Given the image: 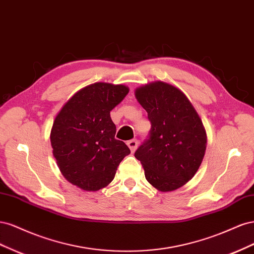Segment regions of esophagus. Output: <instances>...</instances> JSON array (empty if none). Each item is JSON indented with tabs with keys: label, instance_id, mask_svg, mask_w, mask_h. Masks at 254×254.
I'll return each instance as SVG.
<instances>
[{
	"label": "esophagus",
	"instance_id": "34e87169",
	"mask_svg": "<svg viewBox=\"0 0 254 254\" xmlns=\"http://www.w3.org/2000/svg\"><path fill=\"white\" fill-rule=\"evenodd\" d=\"M137 143H139V142H137V140H135V139L130 140V141L127 142L128 147L130 148V150H131V152H134L135 149L137 148Z\"/></svg>",
	"mask_w": 254,
	"mask_h": 254
}]
</instances>
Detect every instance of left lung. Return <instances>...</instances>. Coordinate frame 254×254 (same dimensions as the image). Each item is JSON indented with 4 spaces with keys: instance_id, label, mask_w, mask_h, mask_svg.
Instances as JSON below:
<instances>
[{
    "instance_id": "obj_1",
    "label": "left lung",
    "mask_w": 254,
    "mask_h": 254,
    "mask_svg": "<svg viewBox=\"0 0 254 254\" xmlns=\"http://www.w3.org/2000/svg\"><path fill=\"white\" fill-rule=\"evenodd\" d=\"M134 95L151 123L149 139L134 152L146 180L162 193L183 187L195 176L205 153L200 117L187 95L165 81L136 88Z\"/></svg>"
}]
</instances>
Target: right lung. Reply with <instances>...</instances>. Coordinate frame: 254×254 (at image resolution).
I'll list each match as a JSON object with an SVG mask.
<instances>
[{
    "label": "right lung",
    "mask_w": 254,
    "mask_h": 254,
    "mask_svg": "<svg viewBox=\"0 0 254 254\" xmlns=\"http://www.w3.org/2000/svg\"><path fill=\"white\" fill-rule=\"evenodd\" d=\"M125 84L95 82L80 89L56 115L51 130L53 155L64 178L86 191L114 179L128 146L114 137L110 111L128 94Z\"/></svg>",
    "instance_id": "add662e5"
}]
</instances>
